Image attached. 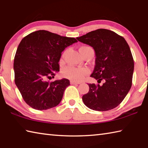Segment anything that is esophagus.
<instances>
[{"instance_id": "obj_1", "label": "esophagus", "mask_w": 148, "mask_h": 148, "mask_svg": "<svg viewBox=\"0 0 148 148\" xmlns=\"http://www.w3.org/2000/svg\"><path fill=\"white\" fill-rule=\"evenodd\" d=\"M71 84H80V82H76L74 81H71Z\"/></svg>"}]
</instances>
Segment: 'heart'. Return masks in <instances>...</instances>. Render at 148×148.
Masks as SVG:
<instances>
[{
	"label": "heart",
	"mask_w": 148,
	"mask_h": 148,
	"mask_svg": "<svg viewBox=\"0 0 148 148\" xmlns=\"http://www.w3.org/2000/svg\"><path fill=\"white\" fill-rule=\"evenodd\" d=\"M89 47H82L80 48H87ZM65 54L63 53V56ZM90 73V70L86 67H66L62 71L63 77L71 79L74 82H80L85 79V77Z\"/></svg>",
	"instance_id": "obj_1"
}]
</instances>
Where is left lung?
Instances as JSON below:
<instances>
[{"label":"left lung","instance_id":"obj_1","mask_svg":"<svg viewBox=\"0 0 148 148\" xmlns=\"http://www.w3.org/2000/svg\"><path fill=\"white\" fill-rule=\"evenodd\" d=\"M95 51V67L91 77L102 85H88L83 96V103L95 111H106L123 101L132 85L134 61L127 42L123 37L107 29H98L77 37Z\"/></svg>","mask_w":148,"mask_h":148}]
</instances>
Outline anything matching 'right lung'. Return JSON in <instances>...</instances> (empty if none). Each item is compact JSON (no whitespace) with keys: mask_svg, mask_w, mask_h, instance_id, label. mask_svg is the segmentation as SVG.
<instances>
[{"mask_svg":"<svg viewBox=\"0 0 148 148\" xmlns=\"http://www.w3.org/2000/svg\"><path fill=\"white\" fill-rule=\"evenodd\" d=\"M76 42L74 37L47 30L32 32L21 40L13 63L15 83L29 106L41 111L60 103L69 80L50 82L46 79L53 77L55 72L60 71L61 52Z\"/></svg>","mask_w":148,"mask_h":148,"instance_id":"add662e5","label":"right lung"}]
</instances>
